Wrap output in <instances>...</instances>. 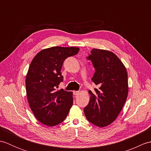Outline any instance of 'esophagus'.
Instances as JSON below:
<instances>
[{
    "mask_svg": "<svg viewBox=\"0 0 151 151\" xmlns=\"http://www.w3.org/2000/svg\"><path fill=\"white\" fill-rule=\"evenodd\" d=\"M73 93H74V95H78L80 93V91H75L73 92Z\"/></svg>",
    "mask_w": 151,
    "mask_h": 151,
    "instance_id": "1",
    "label": "esophagus"
}]
</instances>
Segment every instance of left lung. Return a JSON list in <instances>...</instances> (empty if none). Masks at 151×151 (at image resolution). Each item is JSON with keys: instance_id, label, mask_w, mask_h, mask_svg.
<instances>
[{"instance_id": "1", "label": "left lung", "mask_w": 151, "mask_h": 151, "mask_svg": "<svg viewBox=\"0 0 151 151\" xmlns=\"http://www.w3.org/2000/svg\"><path fill=\"white\" fill-rule=\"evenodd\" d=\"M88 60H91L95 73L91 78L98 88L89 91L90 100L84 111L87 119L99 127L108 126L116 119L129 93L126 67L109 50L93 49Z\"/></svg>"}]
</instances>
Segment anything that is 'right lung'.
<instances>
[{"instance_id":"1","label":"right lung","mask_w":151,"mask_h":151,"mask_svg":"<svg viewBox=\"0 0 151 151\" xmlns=\"http://www.w3.org/2000/svg\"><path fill=\"white\" fill-rule=\"evenodd\" d=\"M79 50L75 47L47 48L32 61L26 76L27 99L34 116L42 124L56 126L69 114L73 103V92L56 88L63 81L61 69L64 60Z\"/></svg>"}]
</instances>
